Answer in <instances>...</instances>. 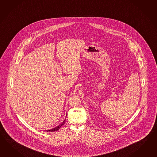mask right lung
<instances>
[{
  "label": "right lung",
  "mask_w": 157,
  "mask_h": 157,
  "mask_svg": "<svg viewBox=\"0 0 157 157\" xmlns=\"http://www.w3.org/2000/svg\"><path fill=\"white\" fill-rule=\"evenodd\" d=\"M65 119L63 121V122L60 124V125H59V126H57V127H56V128H53V129H49V130H47L46 131H47V132H48V131H49V132H53V131H58L59 129V128L62 126V125H63V124L65 123Z\"/></svg>",
  "instance_id": "add662e5"
}]
</instances>
